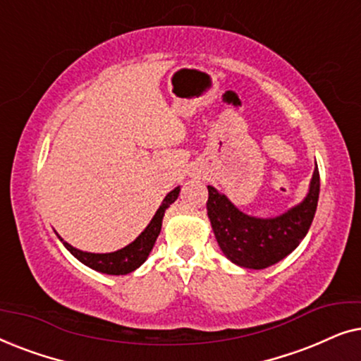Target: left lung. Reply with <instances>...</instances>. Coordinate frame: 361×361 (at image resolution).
Returning a JSON list of instances; mask_svg holds the SVG:
<instances>
[{
	"label": "left lung",
	"instance_id": "1",
	"mask_svg": "<svg viewBox=\"0 0 361 361\" xmlns=\"http://www.w3.org/2000/svg\"><path fill=\"white\" fill-rule=\"evenodd\" d=\"M207 189V214L224 255L241 268L264 269L293 253L307 235L317 210L320 177L315 164L305 199L274 219L246 215L215 187Z\"/></svg>",
	"mask_w": 361,
	"mask_h": 361
}]
</instances>
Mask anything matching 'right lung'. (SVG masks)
Listing matches in <instances>:
<instances>
[{
    "label": "right lung",
    "instance_id": "1",
    "mask_svg": "<svg viewBox=\"0 0 361 361\" xmlns=\"http://www.w3.org/2000/svg\"><path fill=\"white\" fill-rule=\"evenodd\" d=\"M179 192H180V187H176L174 190H171L169 194L166 195V199L162 200L161 207L157 209V212L154 214V216H152L149 225L145 228V231H142V233L137 236L133 243L118 251H113V253H87V251L73 248L72 245H68L67 241H63L61 236H59V240L62 241L63 246H66V248L71 251V253L75 256L80 263L88 266V268L95 269L98 273H103V274H113V276L128 274L131 273V271H135L136 268H140V266L147 259L152 246L156 243V238L161 233L164 212L167 207L174 204L177 200Z\"/></svg>",
    "mask_w": 361,
    "mask_h": 361
}]
</instances>
